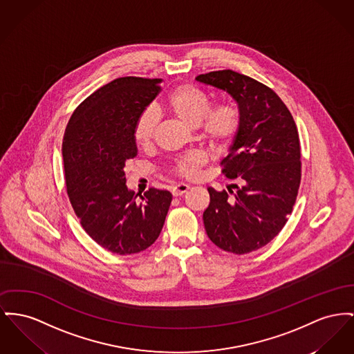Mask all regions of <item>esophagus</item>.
Returning <instances> with one entry per match:
<instances>
[{"instance_id": "obj_1", "label": "esophagus", "mask_w": 354, "mask_h": 354, "mask_svg": "<svg viewBox=\"0 0 354 354\" xmlns=\"http://www.w3.org/2000/svg\"><path fill=\"white\" fill-rule=\"evenodd\" d=\"M188 188H189L188 185L179 183V185H176V186H174V187H172L171 192H172V195H174V196H180V195H183L185 192H187Z\"/></svg>"}]
</instances>
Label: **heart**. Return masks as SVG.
Listing matches in <instances>:
<instances>
[{"mask_svg": "<svg viewBox=\"0 0 354 354\" xmlns=\"http://www.w3.org/2000/svg\"><path fill=\"white\" fill-rule=\"evenodd\" d=\"M167 111L189 128L202 127V135L214 148L227 146L234 138L239 115L235 106L221 104L209 108L206 95L191 85H180L172 89L166 97ZM156 127V113L152 108L145 109L133 125V142L140 148L151 146ZM205 163V156L192 152L178 163V172L183 176H194Z\"/></svg>", "mask_w": 354, "mask_h": 354, "instance_id": "1", "label": "heart"}]
</instances>
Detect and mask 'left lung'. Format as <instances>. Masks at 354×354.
<instances>
[{
	"label": "left lung",
	"instance_id": "1",
	"mask_svg": "<svg viewBox=\"0 0 354 354\" xmlns=\"http://www.w3.org/2000/svg\"><path fill=\"white\" fill-rule=\"evenodd\" d=\"M223 91L238 106L239 125L223 159L222 172L234 196L208 187L203 223L212 243L234 254L268 245L283 229L301 182L297 125L279 96L249 76L216 71L195 77ZM234 193L232 189H229Z\"/></svg>",
	"mask_w": 354,
	"mask_h": 354
}]
</instances>
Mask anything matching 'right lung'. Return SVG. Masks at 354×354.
<instances>
[{
    "mask_svg": "<svg viewBox=\"0 0 354 354\" xmlns=\"http://www.w3.org/2000/svg\"><path fill=\"white\" fill-rule=\"evenodd\" d=\"M162 79L120 77L105 84L71 116L63 160L71 205L86 234L119 255L148 249L159 236L171 192L149 188L142 202L125 185V162L138 153L133 125L158 96Z\"/></svg>",
    "mask_w": 354,
    "mask_h": 354,
    "instance_id": "add662e5",
    "label": "right lung"
}]
</instances>
